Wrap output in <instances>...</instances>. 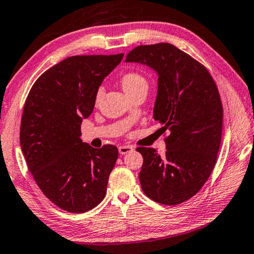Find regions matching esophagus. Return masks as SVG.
I'll list each match as a JSON object with an SVG mask.
<instances>
[{
    "instance_id": "esophagus-1",
    "label": "esophagus",
    "mask_w": 254,
    "mask_h": 254,
    "mask_svg": "<svg viewBox=\"0 0 254 254\" xmlns=\"http://www.w3.org/2000/svg\"><path fill=\"white\" fill-rule=\"evenodd\" d=\"M132 149H134V148H132L131 146H127V145L119 146V147H118L119 154H122V155H125V154H127V153H130Z\"/></svg>"
}]
</instances>
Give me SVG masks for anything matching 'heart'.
Wrapping results in <instances>:
<instances>
[{"mask_svg": "<svg viewBox=\"0 0 254 254\" xmlns=\"http://www.w3.org/2000/svg\"><path fill=\"white\" fill-rule=\"evenodd\" d=\"M122 84H123L124 90L126 91L127 95H131V93L138 91L140 89H148L147 80L145 79L143 74L137 72V71H128V72L123 74ZM102 92H104L102 87L98 88V90L96 92V98H95L96 102L100 100Z\"/></svg>", "mask_w": 254, "mask_h": 254, "instance_id": "b5f03b06", "label": "heart"}]
</instances>
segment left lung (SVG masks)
Masks as SVG:
<instances>
[{"label": "left lung", "instance_id": "left-lung-1", "mask_svg": "<svg viewBox=\"0 0 254 254\" xmlns=\"http://www.w3.org/2000/svg\"><path fill=\"white\" fill-rule=\"evenodd\" d=\"M158 73L154 118L171 134L164 156L137 147L144 162L139 182L145 195L164 205H177L199 192L214 170L219 153L223 106L205 65L171 43L138 46L126 57Z\"/></svg>", "mask_w": 254, "mask_h": 254}]
</instances>
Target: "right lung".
I'll list each match as a JSON object with an SVG mask.
<instances>
[{
    "label": "right lung",
    "mask_w": 254,
    "mask_h": 254,
    "mask_svg": "<svg viewBox=\"0 0 254 254\" xmlns=\"http://www.w3.org/2000/svg\"><path fill=\"white\" fill-rule=\"evenodd\" d=\"M124 53L73 56L40 75L26 97L20 143L29 171L58 207L83 213L104 199L118 149H96L80 139L102 80Z\"/></svg>",
    "instance_id": "obj_1"
}]
</instances>
